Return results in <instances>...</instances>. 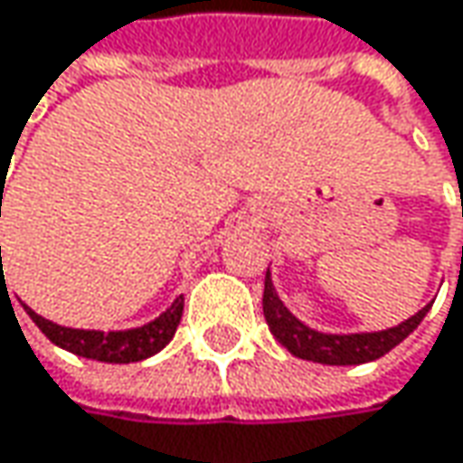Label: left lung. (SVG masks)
Returning <instances> with one entry per match:
<instances>
[{
	"instance_id": "8db88e82",
	"label": "left lung",
	"mask_w": 463,
	"mask_h": 463,
	"mask_svg": "<svg viewBox=\"0 0 463 463\" xmlns=\"http://www.w3.org/2000/svg\"><path fill=\"white\" fill-rule=\"evenodd\" d=\"M432 304H427L424 309L409 317L406 322L380 330V333H351V335H330V333H319L307 327L301 319H296L288 312L286 304L280 301V296L275 293L269 269L264 278V298H261V309L264 319L269 325V333L275 335L278 343H283L288 351L298 359L317 362V364H333V367H345V364H367L380 356H385L391 348H395L403 338H409L424 314L430 312Z\"/></svg>"
}]
</instances>
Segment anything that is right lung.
<instances>
[{"label":"right lung","mask_w":463,"mask_h":463,"mask_svg":"<svg viewBox=\"0 0 463 463\" xmlns=\"http://www.w3.org/2000/svg\"><path fill=\"white\" fill-rule=\"evenodd\" d=\"M25 312L31 314V319L39 325V330L46 338L70 354L107 362V364H130V362H141V359L159 354L173 340L177 325H180V317H183V296H177L173 307L159 314L149 325L133 327V330H112V333L62 327V325L43 319L42 314H36L28 307H25Z\"/></svg>","instance_id":"add662e5"}]
</instances>
